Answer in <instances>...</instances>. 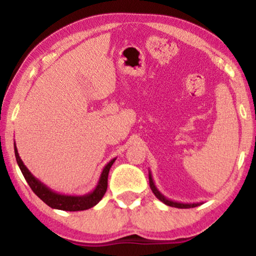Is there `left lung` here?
<instances>
[{"label": "left lung", "mask_w": 256, "mask_h": 256, "mask_svg": "<svg viewBox=\"0 0 256 256\" xmlns=\"http://www.w3.org/2000/svg\"><path fill=\"white\" fill-rule=\"evenodd\" d=\"M149 185H150V188H152V191L154 192V194L156 196V198L160 199V202H164V204L168 206H172V208H196V206H199L202 204V202H192L191 204V202H174V200H171V199H168L166 197H164V196L158 191V188H156L155 183H154V180H152V172H150V170H149Z\"/></svg>", "instance_id": "8db88e82"}]
</instances>
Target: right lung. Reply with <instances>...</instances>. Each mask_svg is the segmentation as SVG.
Instances as JSON below:
<instances>
[{
	"mask_svg": "<svg viewBox=\"0 0 256 256\" xmlns=\"http://www.w3.org/2000/svg\"><path fill=\"white\" fill-rule=\"evenodd\" d=\"M15 156L17 164H18L20 171H22L24 178L30 185L31 190L37 194L45 204L56 210H62V211H84V210H88L93 206H96L107 191L108 184V174H110V166H113L115 160L113 158L104 166L102 172L100 174L99 182H98L96 188L92 192L82 196H68V194H57L56 191H52L50 188L42 183L40 180H37L32 174L30 172L29 169L24 166L23 160H20L17 152L15 144Z\"/></svg>",
	"mask_w": 256,
	"mask_h": 256,
	"instance_id": "1",
	"label": "right lung"
}]
</instances>
